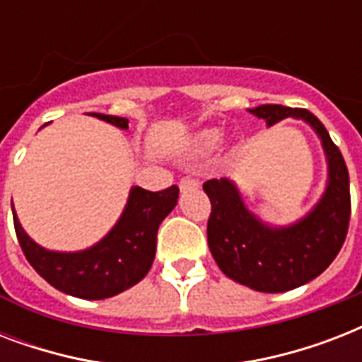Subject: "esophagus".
<instances>
[{"label": "esophagus", "mask_w": 362, "mask_h": 362, "mask_svg": "<svg viewBox=\"0 0 362 362\" xmlns=\"http://www.w3.org/2000/svg\"><path fill=\"white\" fill-rule=\"evenodd\" d=\"M199 189V182L193 180V178H182L180 180V192L187 193V192H195Z\"/></svg>", "instance_id": "34e87169"}]
</instances>
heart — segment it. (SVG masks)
<instances>
[{
	"label": "heart",
	"mask_w": 362,
	"mask_h": 362,
	"mask_svg": "<svg viewBox=\"0 0 362 362\" xmlns=\"http://www.w3.org/2000/svg\"><path fill=\"white\" fill-rule=\"evenodd\" d=\"M221 141H223V131L218 129V127H206V129L197 131L192 136L187 153L192 158H203V156L214 152L216 148L221 144Z\"/></svg>",
	"instance_id": "heart-1"
}]
</instances>
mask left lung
Masks as SVG:
<instances>
[{"instance_id": "8db88e82", "label": "left lung", "mask_w": 362, "mask_h": 362, "mask_svg": "<svg viewBox=\"0 0 362 362\" xmlns=\"http://www.w3.org/2000/svg\"><path fill=\"white\" fill-rule=\"evenodd\" d=\"M250 112L267 127L286 118L303 120L325 153V189L306 214L287 226L263 221L247 209L231 178H214L203 186L212 203L209 247L221 272L255 291L284 293L317 278L340 252L351 214L348 167L325 125L310 110L259 105Z\"/></svg>"}]
</instances>
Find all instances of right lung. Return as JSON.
Wrapping results in <instances>:
<instances>
[{
  "label": "right lung",
  "mask_w": 362,
  "mask_h": 362,
  "mask_svg": "<svg viewBox=\"0 0 362 362\" xmlns=\"http://www.w3.org/2000/svg\"><path fill=\"white\" fill-rule=\"evenodd\" d=\"M98 120L127 129L129 120L120 116L86 112ZM178 203V187L146 192L133 186L120 218L101 240L76 252H58L37 244L24 231L14 204V231L30 264L58 291L71 297L101 300L129 289L148 274L156 257V238L161 221Z\"/></svg>",
  "instance_id": "add662e5"
}]
</instances>
